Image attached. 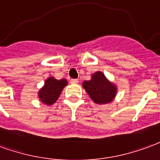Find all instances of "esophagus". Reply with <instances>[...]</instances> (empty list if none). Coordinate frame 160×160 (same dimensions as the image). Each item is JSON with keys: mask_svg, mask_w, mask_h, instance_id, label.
I'll list each match as a JSON object with an SVG mask.
<instances>
[{"mask_svg": "<svg viewBox=\"0 0 160 160\" xmlns=\"http://www.w3.org/2000/svg\"><path fill=\"white\" fill-rule=\"evenodd\" d=\"M71 82H72V83H74V84H77V83H78V79H72V80H71Z\"/></svg>", "mask_w": 160, "mask_h": 160, "instance_id": "esophagus-1", "label": "esophagus"}]
</instances>
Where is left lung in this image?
Wrapping results in <instances>:
<instances>
[{
  "instance_id": "8db88e82",
  "label": "left lung",
  "mask_w": 160,
  "mask_h": 160,
  "mask_svg": "<svg viewBox=\"0 0 160 160\" xmlns=\"http://www.w3.org/2000/svg\"><path fill=\"white\" fill-rule=\"evenodd\" d=\"M82 87L93 101L97 104L110 103L117 94L116 85L108 81L101 72L94 73L90 80L82 82Z\"/></svg>"
}]
</instances>
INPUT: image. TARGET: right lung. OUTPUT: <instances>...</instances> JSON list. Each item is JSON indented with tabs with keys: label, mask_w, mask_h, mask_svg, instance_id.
<instances>
[{
	"label": "right lung",
	"mask_w": 160,
	"mask_h": 160,
	"mask_svg": "<svg viewBox=\"0 0 160 160\" xmlns=\"http://www.w3.org/2000/svg\"><path fill=\"white\" fill-rule=\"evenodd\" d=\"M67 85L66 79L57 80L53 77H50L44 82V86L38 92V98L43 104L53 105L62 92L63 88Z\"/></svg>",
	"instance_id": "obj_1"
}]
</instances>
